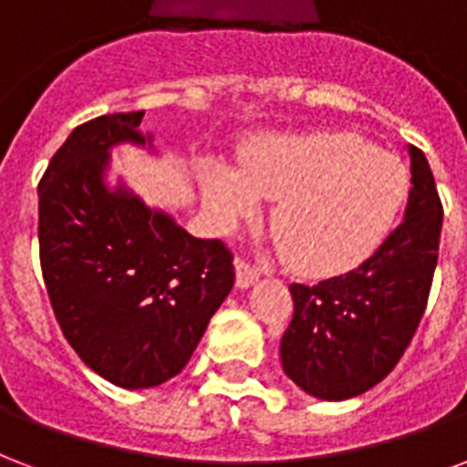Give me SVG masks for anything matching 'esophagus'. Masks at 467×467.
<instances>
[{
	"instance_id": "obj_1",
	"label": "esophagus",
	"mask_w": 467,
	"mask_h": 467,
	"mask_svg": "<svg viewBox=\"0 0 467 467\" xmlns=\"http://www.w3.org/2000/svg\"><path fill=\"white\" fill-rule=\"evenodd\" d=\"M234 272H237V286L240 289H247V286H252L259 279V269L249 265L247 259H237L234 262Z\"/></svg>"
}]
</instances>
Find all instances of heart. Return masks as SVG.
<instances>
[{
	"label": "heart",
	"mask_w": 467,
	"mask_h": 467,
	"mask_svg": "<svg viewBox=\"0 0 467 467\" xmlns=\"http://www.w3.org/2000/svg\"><path fill=\"white\" fill-rule=\"evenodd\" d=\"M202 186L215 218L234 225L276 198L272 213L291 266L311 276L362 265L389 234L409 195L400 156L350 131L266 137L242 151L240 171L208 163Z\"/></svg>",
	"instance_id": "1"
}]
</instances>
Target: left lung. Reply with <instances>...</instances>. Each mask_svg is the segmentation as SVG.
Listing matches in <instances>:
<instances>
[{
	"label": "left lung",
	"mask_w": 467,
	"mask_h": 467,
	"mask_svg": "<svg viewBox=\"0 0 467 467\" xmlns=\"http://www.w3.org/2000/svg\"><path fill=\"white\" fill-rule=\"evenodd\" d=\"M409 156L407 213L375 254L343 276L289 286L294 318L281 337V365L318 400H350L382 382L426 311L443 205L421 149L409 147Z\"/></svg>",
	"instance_id": "1"
}]
</instances>
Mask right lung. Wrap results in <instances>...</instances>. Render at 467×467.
<instances>
[{"label": "right lung", "instance_id": "add662e5", "mask_svg": "<svg viewBox=\"0 0 467 467\" xmlns=\"http://www.w3.org/2000/svg\"><path fill=\"white\" fill-rule=\"evenodd\" d=\"M144 112L70 131L38 183V254L70 348L107 382L149 389L176 377L234 284L233 252L198 240L124 188L105 186L109 149L147 144Z\"/></svg>", "mask_w": 467, "mask_h": 467}]
</instances>
